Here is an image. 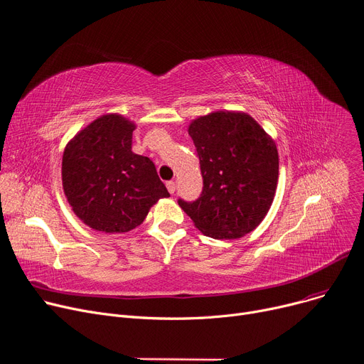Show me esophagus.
<instances>
[{"label":"esophagus","instance_id":"34e87169","mask_svg":"<svg viewBox=\"0 0 364 364\" xmlns=\"http://www.w3.org/2000/svg\"><path fill=\"white\" fill-rule=\"evenodd\" d=\"M166 186H167V191H168L170 194H175V191H176V183H175V182L168 181V182H166Z\"/></svg>","mask_w":364,"mask_h":364}]
</instances>
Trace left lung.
<instances>
[{"label": "left lung", "instance_id": "left-lung-1", "mask_svg": "<svg viewBox=\"0 0 364 364\" xmlns=\"http://www.w3.org/2000/svg\"><path fill=\"white\" fill-rule=\"evenodd\" d=\"M200 159L203 191L178 200L207 237L240 238L267 216L279 182V152L272 137L245 112L216 111L188 127Z\"/></svg>", "mask_w": 364, "mask_h": 364}]
</instances>
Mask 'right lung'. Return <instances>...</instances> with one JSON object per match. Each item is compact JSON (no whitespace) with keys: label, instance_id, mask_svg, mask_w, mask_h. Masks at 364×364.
<instances>
[{"label":"right lung","instance_id":"1","mask_svg":"<svg viewBox=\"0 0 364 364\" xmlns=\"http://www.w3.org/2000/svg\"><path fill=\"white\" fill-rule=\"evenodd\" d=\"M134 123L107 114L68 142L62 183L69 205L87 227L107 234L129 232L151 207L170 197L154 163L132 151Z\"/></svg>","mask_w":364,"mask_h":364}]
</instances>
